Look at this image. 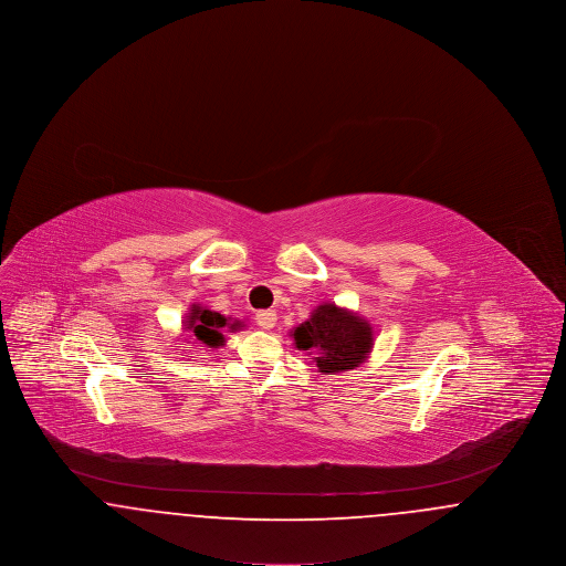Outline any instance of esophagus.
I'll use <instances>...</instances> for the list:
<instances>
[{
    "mask_svg": "<svg viewBox=\"0 0 566 566\" xmlns=\"http://www.w3.org/2000/svg\"><path fill=\"white\" fill-rule=\"evenodd\" d=\"M254 321H256V324H259L261 328L270 331V328H273V326L277 324V314H275L273 310H261V312H256Z\"/></svg>",
    "mask_w": 566,
    "mask_h": 566,
    "instance_id": "34e87169",
    "label": "esophagus"
}]
</instances>
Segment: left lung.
I'll list each match as a JSON object with an SVG mask.
<instances>
[{
    "label": "left lung",
    "instance_id": "8db88e82",
    "mask_svg": "<svg viewBox=\"0 0 566 566\" xmlns=\"http://www.w3.org/2000/svg\"><path fill=\"white\" fill-rule=\"evenodd\" d=\"M296 348L314 354L321 374L335 376L365 363L374 348V328L358 314L335 303L318 305L312 316L293 328Z\"/></svg>",
    "mask_w": 566,
    "mask_h": 566
}]
</instances>
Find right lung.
Returning <instances> with one entry per match:
<instances>
[{
	"mask_svg": "<svg viewBox=\"0 0 566 566\" xmlns=\"http://www.w3.org/2000/svg\"><path fill=\"white\" fill-rule=\"evenodd\" d=\"M242 321L224 318L222 314L212 312L201 305H190L189 316L185 321V331H189L197 344H203L206 348L224 346V333H235L242 328Z\"/></svg>",
	"mask_w": 566,
	"mask_h": 566,
	"instance_id": "obj_1",
	"label": "right lung"
}]
</instances>
